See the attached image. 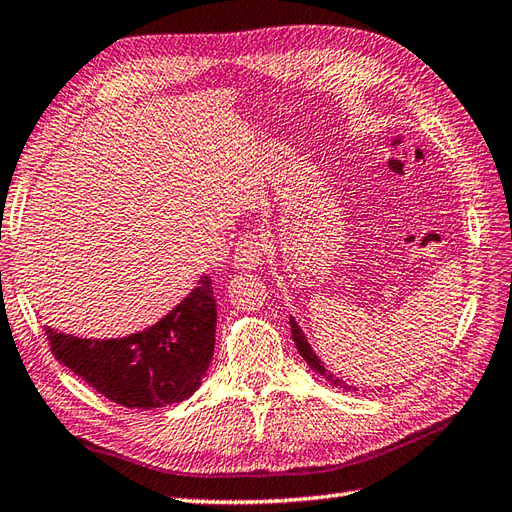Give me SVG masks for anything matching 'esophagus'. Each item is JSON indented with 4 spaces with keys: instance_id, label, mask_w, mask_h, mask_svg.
Here are the masks:
<instances>
[{
    "instance_id": "34e87169",
    "label": "esophagus",
    "mask_w": 512,
    "mask_h": 512,
    "mask_svg": "<svg viewBox=\"0 0 512 512\" xmlns=\"http://www.w3.org/2000/svg\"><path fill=\"white\" fill-rule=\"evenodd\" d=\"M266 248H268V244H266L264 235H257V233L244 235L235 246V255H233L235 266L244 268V270H255L259 264H262Z\"/></svg>"
}]
</instances>
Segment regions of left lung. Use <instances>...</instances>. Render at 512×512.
I'll use <instances>...</instances> for the list:
<instances>
[{
  "mask_svg": "<svg viewBox=\"0 0 512 512\" xmlns=\"http://www.w3.org/2000/svg\"><path fill=\"white\" fill-rule=\"evenodd\" d=\"M290 335H293V342H295V346H297V350H299V355L304 357V362L315 370V373H319L322 375L326 382H330L333 386H339V388H348L342 379H339L337 375H333L330 373V370L324 366V362L322 359H319L317 355H315V350H313V346L308 344V339H306V335L302 333V328H299V324L295 322V317L290 315Z\"/></svg>",
  "mask_w": 512,
  "mask_h": 512,
  "instance_id": "obj_1",
  "label": "left lung"
}]
</instances>
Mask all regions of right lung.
Returning <instances> with one entry per match:
<instances>
[{
  "mask_svg": "<svg viewBox=\"0 0 512 512\" xmlns=\"http://www.w3.org/2000/svg\"><path fill=\"white\" fill-rule=\"evenodd\" d=\"M217 304L210 277L157 324L117 339H86L46 328L59 364L126 408H164L202 386L215 350Z\"/></svg>",
  "mask_w": 512,
  "mask_h": 512,
  "instance_id": "obj_1",
  "label": "right lung"
}]
</instances>
